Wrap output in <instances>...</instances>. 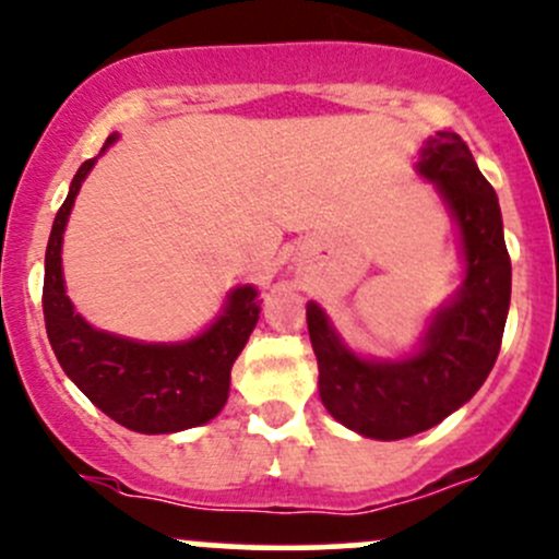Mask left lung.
Masks as SVG:
<instances>
[{
    "mask_svg": "<svg viewBox=\"0 0 559 559\" xmlns=\"http://www.w3.org/2000/svg\"><path fill=\"white\" fill-rule=\"evenodd\" d=\"M418 174L433 181L461 230L466 281L428 321L415 354L396 361L356 356L308 302V332L319 358V393L334 420L369 439L428 431L468 402L501 350L512 299V260L501 205L466 141L439 131L420 150Z\"/></svg>",
    "mask_w": 559,
    "mask_h": 559,
    "instance_id": "1",
    "label": "left lung"
}]
</instances>
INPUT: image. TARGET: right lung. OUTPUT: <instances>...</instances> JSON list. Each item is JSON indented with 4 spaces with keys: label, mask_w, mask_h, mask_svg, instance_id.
I'll return each instance as SVG.
<instances>
[{
    "label": "right lung",
    "mask_w": 559,
    "mask_h": 559,
    "mask_svg": "<svg viewBox=\"0 0 559 559\" xmlns=\"http://www.w3.org/2000/svg\"><path fill=\"white\" fill-rule=\"evenodd\" d=\"M115 141L117 133H111L107 146ZM93 163L96 157L74 174L47 240L43 310L52 354L102 413L131 431L174 433L203 426L225 407L230 369L260 319L257 289H233L219 319L185 343H139L93 329L74 313L61 270L63 230Z\"/></svg>",
    "instance_id": "add662e5"
}]
</instances>
